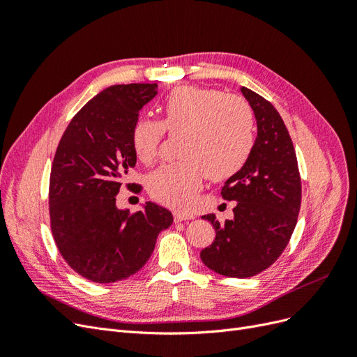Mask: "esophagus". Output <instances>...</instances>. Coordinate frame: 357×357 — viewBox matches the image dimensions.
I'll use <instances>...</instances> for the list:
<instances>
[{
  "mask_svg": "<svg viewBox=\"0 0 357 357\" xmlns=\"http://www.w3.org/2000/svg\"><path fill=\"white\" fill-rule=\"evenodd\" d=\"M193 219V214L185 213V211H174V222H183V220H190Z\"/></svg>",
  "mask_w": 357,
  "mask_h": 357,
  "instance_id": "obj_1",
  "label": "esophagus"
}]
</instances>
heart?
<instances>
[{"instance_id": "obj_1", "label": "heart", "mask_w": 357, "mask_h": 357, "mask_svg": "<svg viewBox=\"0 0 357 357\" xmlns=\"http://www.w3.org/2000/svg\"><path fill=\"white\" fill-rule=\"evenodd\" d=\"M159 113V122H135L131 144L137 159L149 165L158 156L164 132L178 137L176 155L181 159L162 165L147 180L152 198L168 207L188 210L204 174L213 181L228 180L245 167L253 152V110L238 95L177 86L160 100Z\"/></svg>"}]
</instances>
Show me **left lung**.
I'll return each mask as SVG.
<instances>
[{"label": "left lung", "mask_w": 357, "mask_h": 357, "mask_svg": "<svg viewBox=\"0 0 357 357\" xmlns=\"http://www.w3.org/2000/svg\"><path fill=\"white\" fill-rule=\"evenodd\" d=\"M257 122V137L245 167L222 188L226 201H236L234 219L211 222L215 238L201 252L202 262L225 277L247 278L265 271L282 256L298 222L301 176L294 143L275 107L241 88Z\"/></svg>", "instance_id": "8db88e82"}]
</instances>
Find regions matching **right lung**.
Instances as JSON below:
<instances>
[{
  "label": "right lung",
  "instance_id": "1",
  "mask_svg": "<svg viewBox=\"0 0 357 357\" xmlns=\"http://www.w3.org/2000/svg\"><path fill=\"white\" fill-rule=\"evenodd\" d=\"M156 86L114 84L93 96L71 119L53 158V240L63 261L95 283H114L139 271L159 232L172 223L171 211L153 202L132 214L116 207L122 180L137 164L132 126L143 105L156 96Z\"/></svg>",
  "mask_w": 357,
  "mask_h": 357
}]
</instances>
